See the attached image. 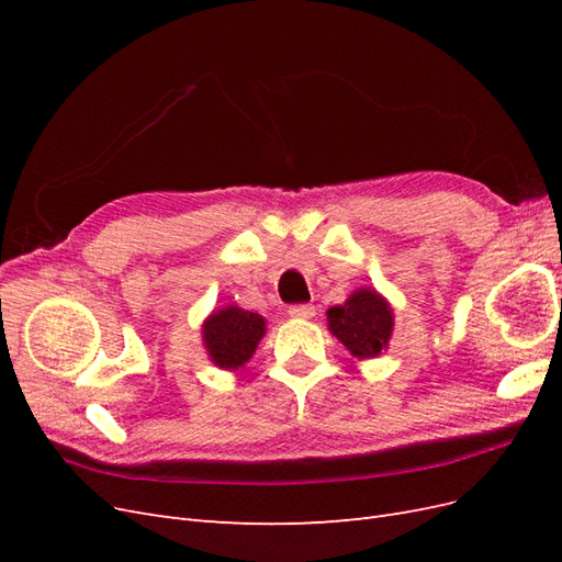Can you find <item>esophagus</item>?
<instances>
[{"instance_id": "34e87169", "label": "esophagus", "mask_w": 562, "mask_h": 562, "mask_svg": "<svg viewBox=\"0 0 562 562\" xmlns=\"http://www.w3.org/2000/svg\"><path fill=\"white\" fill-rule=\"evenodd\" d=\"M288 314L293 318H312L316 312L312 304H293V307H288Z\"/></svg>"}]
</instances>
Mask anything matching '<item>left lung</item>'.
Instances as JSON below:
<instances>
[{
    "instance_id": "8db88e82",
    "label": "left lung",
    "mask_w": 562,
    "mask_h": 562,
    "mask_svg": "<svg viewBox=\"0 0 562 562\" xmlns=\"http://www.w3.org/2000/svg\"><path fill=\"white\" fill-rule=\"evenodd\" d=\"M328 330L342 342L353 359H378L389 349L394 335V310L375 288H356L342 302L326 312Z\"/></svg>"
}]
</instances>
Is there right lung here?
Masks as SVG:
<instances>
[{"instance_id":"1","label":"right lung","mask_w":562,"mask_h":562,"mask_svg":"<svg viewBox=\"0 0 562 562\" xmlns=\"http://www.w3.org/2000/svg\"><path fill=\"white\" fill-rule=\"evenodd\" d=\"M265 333V316L241 310L239 304L215 310L201 323V342L209 353V361L229 372L244 368L252 359Z\"/></svg>"}]
</instances>
